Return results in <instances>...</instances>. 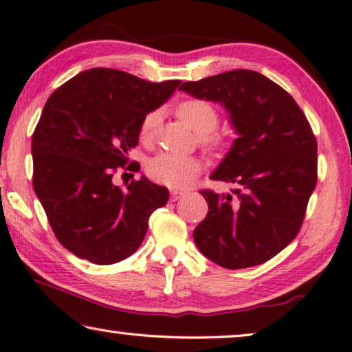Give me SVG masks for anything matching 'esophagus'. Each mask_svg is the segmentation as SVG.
Masks as SVG:
<instances>
[{
  "mask_svg": "<svg viewBox=\"0 0 352 352\" xmlns=\"http://www.w3.org/2000/svg\"><path fill=\"white\" fill-rule=\"evenodd\" d=\"M185 193L184 191H179V190H171V201H177V199H181Z\"/></svg>",
  "mask_w": 352,
  "mask_h": 352,
  "instance_id": "obj_1",
  "label": "esophagus"
}]
</instances>
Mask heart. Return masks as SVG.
I'll list each match as a JSON object with an SVG mask.
<instances>
[{
  "label": "heart",
  "instance_id": "heart-1",
  "mask_svg": "<svg viewBox=\"0 0 352 352\" xmlns=\"http://www.w3.org/2000/svg\"><path fill=\"white\" fill-rule=\"evenodd\" d=\"M177 116L187 122L197 133V141L211 153L227 150L228 141L222 131L216 130L219 124V111L211 102L199 98H188L176 107ZM159 124V111H148L139 125V139L144 144L153 141ZM147 176L156 184L167 185L170 188H184L201 175L202 162L193 156H179L161 153L147 162Z\"/></svg>",
  "mask_w": 352,
  "mask_h": 352
}]
</instances>
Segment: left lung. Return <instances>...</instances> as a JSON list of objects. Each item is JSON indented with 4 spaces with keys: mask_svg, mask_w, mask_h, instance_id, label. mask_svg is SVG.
<instances>
[{
    "mask_svg": "<svg viewBox=\"0 0 352 352\" xmlns=\"http://www.w3.org/2000/svg\"><path fill=\"white\" fill-rule=\"evenodd\" d=\"M191 96L225 105L239 133L211 179L233 195L201 190L208 213L195 228L199 251L228 270L273 258L299 234L317 184V141L294 98L254 70L184 82Z\"/></svg>",
    "mask_w": 352,
    "mask_h": 352,
    "instance_id": "8db88e82",
    "label": "left lung"
}]
</instances>
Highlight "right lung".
<instances>
[{"label": "right lung", "instance_id": "right-lung-1", "mask_svg": "<svg viewBox=\"0 0 352 352\" xmlns=\"http://www.w3.org/2000/svg\"><path fill=\"white\" fill-rule=\"evenodd\" d=\"M179 84L96 67L69 79L45 102L32 136L33 190L59 243L76 257L98 265L124 261L142 243L151 213L168 202V190L148 179H133L125 190L111 179L124 168L135 171L127 153L138 145L142 118Z\"/></svg>", "mask_w": 352, "mask_h": 352}]
</instances>
